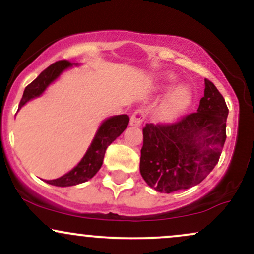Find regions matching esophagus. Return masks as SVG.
<instances>
[{
    "label": "esophagus",
    "instance_id": "1",
    "mask_svg": "<svg viewBox=\"0 0 254 254\" xmlns=\"http://www.w3.org/2000/svg\"><path fill=\"white\" fill-rule=\"evenodd\" d=\"M144 117H145L144 110H142V109L136 110L130 118V125H132V127H139V125L142 124V122L144 121Z\"/></svg>",
    "mask_w": 254,
    "mask_h": 254
}]
</instances>
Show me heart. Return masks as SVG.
I'll return each mask as SVG.
<instances>
[{"label": "heart", "mask_w": 254, "mask_h": 254, "mask_svg": "<svg viewBox=\"0 0 254 254\" xmlns=\"http://www.w3.org/2000/svg\"><path fill=\"white\" fill-rule=\"evenodd\" d=\"M176 80L177 78L174 75H165V76L161 77V81H160V87L161 88L170 87L171 84L176 82ZM191 99V90L188 87L179 86L173 90H171V93L167 95L164 104L160 107L159 118L165 122L173 121V119H176L190 105Z\"/></svg>", "instance_id": "1"}]
</instances>
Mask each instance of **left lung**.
I'll return each mask as SVG.
<instances>
[{
  "instance_id": "8db88e82",
  "label": "left lung",
  "mask_w": 254,
  "mask_h": 254,
  "mask_svg": "<svg viewBox=\"0 0 254 254\" xmlns=\"http://www.w3.org/2000/svg\"><path fill=\"white\" fill-rule=\"evenodd\" d=\"M197 112L167 124H145L139 172L161 193L186 190L205 179L220 160L226 142L228 107L211 81Z\"/></svg>"
}]
</instances>
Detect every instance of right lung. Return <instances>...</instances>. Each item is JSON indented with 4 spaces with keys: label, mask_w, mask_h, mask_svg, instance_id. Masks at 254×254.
<instances>
[{
    "label": "right lung",
    "mask_w": 254,
    "mask_h": 254,
    "mask_svg": "<svg viewBox=\"0 0 254 254\" xmlns=\"http://www.w3.org/2000/svg\"><path fill=\"white\" fill-rule=\"evenodd\" d=\"M71 65L72 63L69 61H58L40 72L39 76L34 81H32L25 88L24 95H22L19 104V110L32 99L40 97L44 90L48 88V86H50V83L54 82L65 69H68ZM129 121L130 119L127 115L115 116V117H110L106 121H104L98 129L97 135L93 139L92 144L89 145L88 150L76 167H74L70 172H68L61 178H57V179L46 180V183L63 188V186L77 185V184L92 179L103 165L105 151H106L107 147L127 129Z\"/></svg>",
    "instance_id": "obj_1"
}]
</instances>
